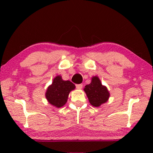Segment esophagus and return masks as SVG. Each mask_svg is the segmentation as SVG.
Listing matches in <instances>:
<instances>
[{"label":"esophagus","mask_w":153,"mask_h":153,"mask_svg":"<svg viewBox=\"0 0 153 153\" xmlns=\"http://www.w3.org/2000/svg\"><path fill=\"white\" fill-rule=\"evenodd\" d=\"M76 87L77 89H81L83 87V84H76Z\"/></svg>","instance_id":"34e87169"}]
</instances>
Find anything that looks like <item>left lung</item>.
Returning a JSON list of instances; mask_svg holds the SVG:
<instances>
[{
    "instance_id": "8db88e82",
    "label": "left lung",
    "mask_w": 153,
    "mask_h": 153,
    "mask_svg": "<svg viewBox=\"0 0 153 153\" xmlns=\"http://www.w3.org/2000/svg\"><path fill=\"white\" fill-rule=\"evenodd\" d=\"M83 91L86 94L90 103L95 107H99L106 103L110 97L107 88L102 84L100 78L97 76L92 77L91 83L85 85Z\"/></svg>"
}]
</instances>
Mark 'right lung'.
I'll use <instances>...</instances> for the list:
<instances>
[{"label":"right lung","instance_id":"obj_1","mask_svg":"<svg viewBox=\"0 0 153 153\" xmlns=\"http://www.w3.org/2000/svg\"><path fill=\"white\" fill-rule=\"evenodd\" d=\"M75 88V85L70 81H65L60 75H58L48 86L45 93L46 99L50 104L60 108L66 104L69 94Z\"/></svg>","mask_w":153,"mask_h":153}]
</instances>
